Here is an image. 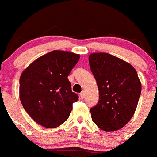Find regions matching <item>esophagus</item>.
I'll list each match as a JSON object with an SVG mask.
<instances>
[{"label": "esophagus", "mask_w": 157, "mask_h": 157, "mask_svg": "<svg viewBox=\"0 0 157 157\" xmlns=\"http://www.w3.org/2000/svg\"><path fill=\"white\" fill-rule=\"evenodd\" d=\"M80 97H81V99H84V97H85V91H82V92L80 93Z\"/></svg>", "instance_id": "1"}]
</instances>
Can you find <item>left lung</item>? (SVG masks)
Listing matches in <instances>:
<instances>
[{
  "label": "left lung",
  "mask_w": 157,
  "mask_h": 157,
  "mask_svg": "<svg viewBox=\"0 0 157 157\" xmlns=\"http://www.w3.org/2000/svg\"><path fill=\"white\" fill-rule=\"evenodd\" d=\"M89 65L100 99L90 109L92 121L105 131L122 128L135 113L141 94L137 72L131 65L106 52L90 55Z\"/></svg>",
  "instance_id": "1"
}]
</instances>
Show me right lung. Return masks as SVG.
I'll return each mask as SVG.
<instances>
[{"label":"right lung","mask_w":157,"mask_h":157,"mask_svg":"<svg viewBox=\"0 0 157 157\" xmlns=\"http://www.w3.org/2000/svg\"><path fill=\"white\" fill-rule=\"evenodd\" d=\"M79 55L54 50L32 62L21 75L20 100L29 116L46 128L68 119L78 96L71 90L68 76Z\"/></svg>","instance_id":"right-lung-1"}]
</instances>
